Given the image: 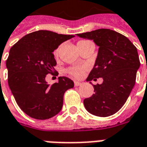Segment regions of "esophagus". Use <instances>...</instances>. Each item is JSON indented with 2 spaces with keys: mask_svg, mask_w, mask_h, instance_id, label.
I'll list each match as a JSON object with an SVG mask.
<instances>
[{
  "mask_svg": "<svg viewBox=\"0 0 147 147\" xmlns=\"http://www.w3.org/2000/svg\"><path fill=\"white\" fill-rule=\"evenodd\" d=\"M74 85H75V86H79L81 85V83L80 82H77V81H75L74 82Z\"/></svg>",
  "mask_w": 147,
  "mask_h": 147,
  "instance_id": "esophagus-1",
  "label": "esophagus"
}]
</instances>
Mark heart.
I'll return each mask as SVG.
<instances>
[{"label":"heart","mask_w":147,"mask_h":147,"mask_svg":"<svg viewBox=\"0 0 147 147\" xmlns=\"http://www.w3.org/2000/svg\"><path fill=\"white\" fill-rule=\"evenodd\" d=\"M86 42V41H80L78 43H82V42ZM59 52H60V47H58L55 49L53 54L56 57H57L59 56ZM87 69V67L86 65H83V66H76V67H71L67 68V72L71 76L74 77V78H76V79H79V78H81L83 76L84 71Z\"/></svg>","instance_id":"obj_1"}]
</instances>
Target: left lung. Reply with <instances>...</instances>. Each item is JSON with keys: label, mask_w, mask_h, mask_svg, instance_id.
I'll return each mask as SVG.
<instances>
[{"label": "left lung", "mask_w": 147, "mask_h": 147, "mask_svg": "<svg viewBox=\"0 0 147 147\" xmlns=\"http://www.w3.org/2000/svg\"><path fill=\"white\" fill-rule=\"evenodd\" d=\"M77 35L92 39L99 46L95 64L86 80L103 79L102 84L94 85L95 93L84 99V106L98 117L113 115L122 108L135 86L140 66L137 49L127 37L109 29Z\"/></svg>", "instance_id": "left-lung-1"}]
</instances>
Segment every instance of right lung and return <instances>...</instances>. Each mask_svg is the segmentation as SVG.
<instances>
[{"label": "right lung", "instance_id": "obj_1", "mask_svg": "<svg viewBox=\"0 0 147 147\" xmlns=\"http://www.w3.org/2000/svg\"><path fill=\"white\" fill-rule=\"evenodd\" d=\"M71 34H61L50 30H37L20 39L10 49L6 61L8 83L15 100L29 117L46 120L61 111L64 94L74 83L67 77L47 84L48 74L57 75L53 51Z\"/></svg>", "mask_w": 147, "mask_h": 147}]
</instances>
